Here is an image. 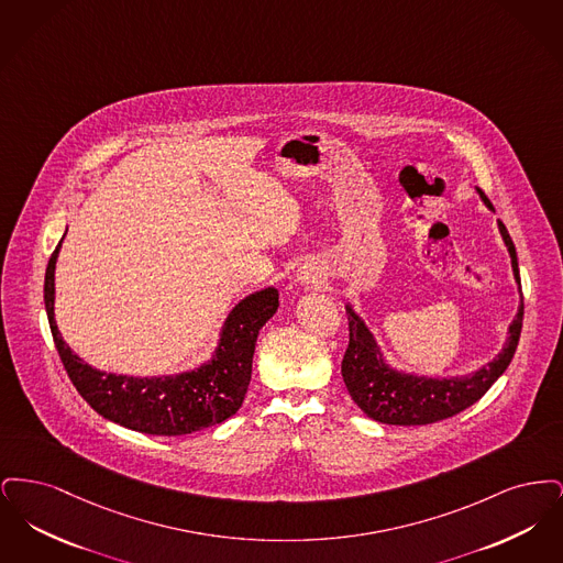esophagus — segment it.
<instances>
[{
    "label": "esophagus",
    "mask_w": 563,
    "mask_h": 563,
    "mask_svg": "<svg viewBox=\"0 0 563 563\" xmlns=\"http://www.w3.org/2000/svg\"><path fill=\"white\" fill-rule=\"evenodd\" d=\"M321 278V269L317 268L314 264H310V262L299 266V269L295 272V283H299V285H312V283H319Z\"/></svg>",
    "instance_id": "34e87169"
}]
</instances>
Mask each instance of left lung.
I'll return each mask as SVG.
<instances>
[{
  "mask_svg": "<svg viewBox=\"0 0 563 563\" xmlns=\"http://www.w3.org/2000/svg\"><path fill=\"white\" fill-rule=\"evenodd\" d=\"M483 205L494 211L489 200L477 188ZM498 230L510 255V268L515 283L521 291L517 251L510 241L505 223L498 219ZM350 324V344L342 361V377L352 401L356 402L367 418L393 427H422L432 424L464 411L479 401L489 386L507 372L512 354L519 344L523 324V295L519 299L517 314L509 324V333L503 350L477 372L452 377H429L411 374L395 367L382 346L377 344L367 322L358 317L352 303H346Z\"/></svg>",
  "mask_w": 563,
  "mask_h": 563,
  "instance_id": "1",
  "label": "left lung"
}]
</instances>
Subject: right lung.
Here are the masks:
<instances>
[{
  "label": "right lung",
  "mask_w": 563,
  "mask_h": 563,
  "mask_svg": "<svg viewBox=\"0 0 563 563\" xmlns=\"http://www.w3.org/2000/svg\"><path fill=\"white\" fill-rule=\"evenodd\" d=\"M63 239L46 268L44 303L58 356L84 401L124 429L161 437L191 434L232 418L251 382L260 329L278 310V291L266 287L234 303L211 356L191 369L164 375L101 372L65 344L54 321V269Z\"/></svg>",
  "instance_id": "1"
}]
</instances>
